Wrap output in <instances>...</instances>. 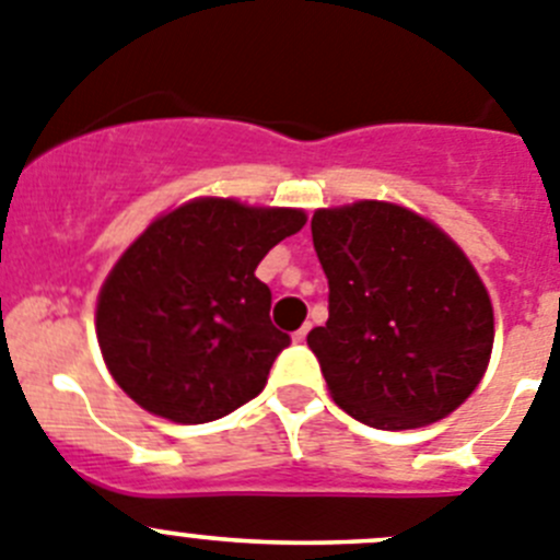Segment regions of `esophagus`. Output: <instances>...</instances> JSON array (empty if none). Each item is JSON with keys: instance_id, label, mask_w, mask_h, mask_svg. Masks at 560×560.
I'll list each match as a JSON object with an SVG mask.
<instances>
[{"instance_id": "1", "label": "esophagus", "mask_w": 560, "mask_h": 560, "mask_svg": "<svg viewBox=\"0 0 560 560\" xmlns=\"http://www.w3.org/2000/svg\"><path fill=\"white\" fill-rule=\"evenodd\" d=\"M306 335H310V324L301 326V329L295 331V335H292V340H295V342H304V340H306Z\"/></svg>"}]
</instances>
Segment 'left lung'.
<instances>
[{"label": "left lung", "instance_id": "8db88e82", "mask_svg": "<svg viewBox=\"0 0 560 560\" xmlns=\"http://www.w3.org/2000/svg\"><path fill=\"white\" fill-rule=\"evenodd\" d=\"M312 243L329 279V320L306 335L331 399L376 430L450 416L491 360L493 310L475 265L405 206L317 209Z\"/></svg>", "mask_w": 560, "mask_h": 560}]
</instances>
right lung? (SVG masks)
I'll return each mask as SVG.
<instances>
[{
    "mask_svg": "<svg viewBox=\"0 0 560 560\" xmlns=\"http://www.w3.org/2000/svg\"><path fill=\"white\" fill-rule=\"evenodd\" d=\"M304 223L301 209L198 198L144 229L97 299L100 351L136 405L206 424L259 396L290 335L256 265Z\"/></svg>",
    "mask_w": 560,
    "mask_h": 560,
    "instance_id": "1",
    "label": "right lung"
}]
</instances>
